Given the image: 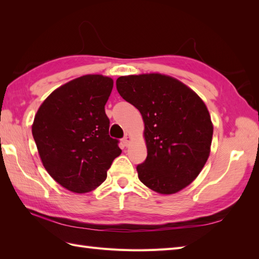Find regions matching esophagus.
I'll return each instance as SVG.
<instances>
[{
  "label": "esophagus",
  "instance_id": "obj_1",
  "mask_svg": "<svg viewBox=\"0 0 259 259\" xmlns=\"http://www.w3.org/2000/svg\"><path fill=\"white\" fill-rule=\"evenodd\" d=\"M131 140H133V137H131L129 134H126V135L124 136V138H123V144H124V146H129Z\"/></svg>",
  "mask_w": 259,
  "mask_h": 259
}]
</instances>
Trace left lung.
<instances>
[{"instance_id":"left-lung-1","label":"left lung","mask_w":259,"mask_h":259,"mask_svg":"<svg viewBox=\"0 0 259 259\" xmlns=\"http://www.w3.org/2000/svg\"><path fill=\"white\" fill-rule=\"evenodd\" d=\"M117 90L139 110L148 156L140 181L161 195L183 190L210 155L213 125L205 102L178 79L161 73L122 75Z\"/></svg>"}]
</instances>
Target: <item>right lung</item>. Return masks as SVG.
<instances>
[{"mask_svg":"<svg viewBox=\"0 0 259 259\" xmlns=\"http://www.w3.org/2000/svg\"><path fill=\"white\" fill-rule=\"evenodd\" d=\"M112 88L109 76H79L54 90L35 113L32 135L43 167L75 194L98 188L121 153L104 111Z\"/></svg>","mask_w":259,"mask_h":259,"instance_id":"obj_1","label":"right lung"}]
</instances>
